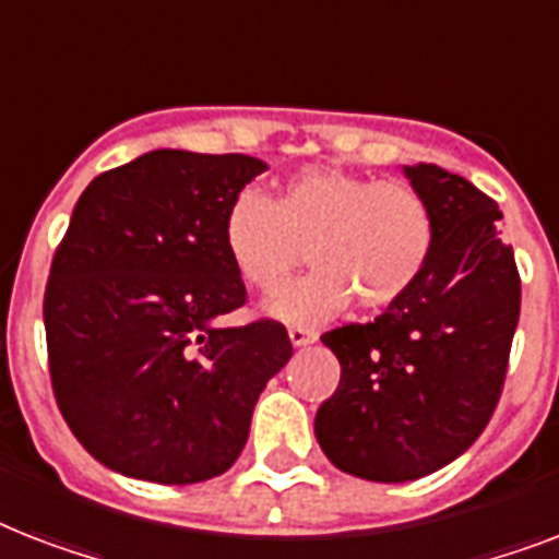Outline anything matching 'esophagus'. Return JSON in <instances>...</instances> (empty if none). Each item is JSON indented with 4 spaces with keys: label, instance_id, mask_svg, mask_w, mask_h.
<instances>
[{
    "label": "esophagus",
    "instance_id": "1",
    "mask_svg": "<svg viewBox=\"0 0 559 559\" xmlns=\"http://www.w3.org/2000/svg\"><path fill=\"white\" fill-rule=\"evenodd\" d=\"M289 342H293V348H305V345H313L316 333L305 331V328H289Z\"/></svg>",
    "mask_w": 559,
    "mask_h": 559
}]
</instances>
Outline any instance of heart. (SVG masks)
<instances>
[{
	"label": "heart",
	"mask_w": 559,
	"mask_h": 559,
	"mask_svg": "<svg viewBox=\"0 0 559 559\" xmlns=\"http://www.w3.org/2000/svg\"><path fill=\"white\" fill-rule=\"evenodd\" d=\"M308 246L314 270L275 289L261 310L287 324H319L359 298L366 310L403 301L435 252L432 205L403 179H371L310 165L275 200L243 191L226 211L223 246L240 278L277 287Z\"/></svg>",
	"instance_id": "b5f03b06"
}]
</instances>
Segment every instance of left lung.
Returning <instances> with one entry per match:
<instances>
[{
	"label": "left lung",
	"mask_w": 559,
	"mask_h": 559,
	"mask_svg": "<svg viewBox=\"0 0 559 559\" xmlns=\"http://www.w3.org/2000/svg\"><path fill=\"white\" fill-rule=\"evenodd\" d=\"M435 214L424 278L373 322L322 342L342 366L316 412L333 467L368 481H415L455 461L485 432L502 394L520 322V272L487 193L438 165H403Z\"/></svg>",
	"instance_id": "left-lung-1"
}]
</instances>
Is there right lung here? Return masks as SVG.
I'll use <instances>...</instances> for the list:
<instances>
[{
    "label": "right lung",
    "instance_id": "obj_1",
    "mask_svg": "<svg viewBox=\"0 0 559 559\" xmlns=\"http://www.w3.org/2000/svg\"><path fill=\"white\" fill-rule=\"evenodd\" d=\"M266 162L151 151L90 182L48 275V368L83 450L121 476L226 473L254 403L287 366L278 322L219 328L246 301L223 219Z\"/></svg>",
    "mask_w": 559,
    "mask_h": 559
}]
</instances>
